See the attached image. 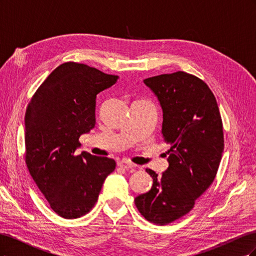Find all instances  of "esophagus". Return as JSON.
Here are the masks:
<instances>
[{
	"label": "esophagus",
	"mask_w": 256,
	"mask_h": 256,
	"mask_svg": "<svg viewBox=\"0 0 256 256\" xmlns=\"http://www.w3.org/2000/svg\"><path fill=\"white\" fill-rule=\"evenodd\" d=\"M118 166H122V168H126V170L134 168L136 166V164H131V162H129V161H127V160H120V161H118Z\"/></svg>",
	"instance_id": "esophagus-1"
}]
</instances>
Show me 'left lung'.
<instances>
[{"label": "left lung", "mask_w": 256, "mask_h": 256, "mask_svg": "<svg viewBox=\"0 0 256 256\" xmlns=\"http://www.w3.org/2000/svg\"><path fill=\"white\" fill-rule=\"evenodd\" d=\"M143 82L162 109L168 166L161 176L146 170L152 186L134 203L147 221L164 226L188 214L212 184L224 150L223 127L212 92L196 76L177 72Z\"/></svg>", "instance_id": "8db88e82"}]
</instances>
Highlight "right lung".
Returning <instances> with one entry per match:
<instances>
[{
    "mask_svg": "<svg viewBox=\"0 0 256 256\" xmlns=\"http://www.w3.org/2000/svg\"><path fill=\"white\" fill-rule=\"evenodd\" d=\"M118 76L68 62L49 74L26 113V162L51 208L65 219L88 214L115 161L74 154L79 138L96 124V98Z\"/></svg>",
    "mask_w": 256,
    "mask_h": 256,
    "instance_id": "1",
    "label": "right lung"
}]
</instances>
